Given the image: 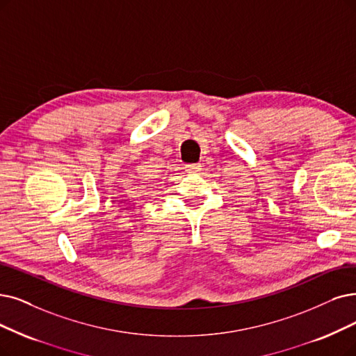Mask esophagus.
<instances>
[{
  "instance_id": "1",
  "label": "esophagus",
  "mask_w": 356,
  "mask_h": 356,
  "mask_svg": "<svg viewBox=\"0 0 356 356\" xmlns=\"http://www.w3.org/2000/svg\"><path fill=\"white\" fill-rule=\"evenodd\" d=\"M186 169H187V172L194 174V172H198V170L202 169V165L200 163H190V165H186Z\"/></svg>"
}]
</instances>
